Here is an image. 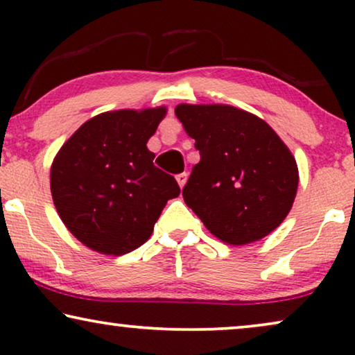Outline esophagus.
Segmentation results:
<instances>
[{
  "instance_id": "obj_1",
  "label": "esophagus",
  "mask_w": 355,
  "mask_h": 355,
  "mask_svg": "<svg viewBox=\"0 0 355 355\" xmlns=\"http://www.w3.org/2000/svg\"><path fill=\"white\" fill-rule=\"evenodd\" d=\"M176 181H178V184H179V187H184L186 186V182H187V174L186 173H181V174H178L176 176Z\"/></svg>"
}]
</instances>
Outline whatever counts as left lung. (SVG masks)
<instances>
[{
    "instance_id": "8db88e82",
    "label": "left lung",
    "mask_w": 355,
    "mask_h": 355,
    "mask_svg": "<svg viewBox=\"0 0 355 355\" xmlns=\"http://www.w3.org/2000/svg\"><path fill=\"white\" fill-rule=\"evenodd\" d=\"M174 113L200 152L182 189L187 207L230 245L273 232L289 215L299 186L288 145L259 116L231 105L181 103Z\"/></svg>"
}]
</instances>
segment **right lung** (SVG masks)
<instances>
[{
    "label": "right lung",
    "mask_w": 355,
    "mask_h": 355,
    "mask_svg": "<svg viewBox=\"0 0 355 355\" xmlns=\"http://www.w3.org/2000/svg\"><path fill=\"white\" fill-rule=\"evenodd\" d=\"M166 106L116 110L85 121L51 163L50 187L67 231L103 255L129 254L148 241L176 179L153 166L148 139Z\"/></svg>",
    "instance_id": "1"
}]
</instances>
